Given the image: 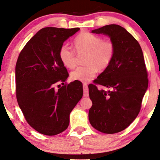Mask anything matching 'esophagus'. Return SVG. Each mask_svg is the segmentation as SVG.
Masks as SVG:
<instances>
[{
  "label": "esophagus",
  "mask_w": 160,
  "mask_h": 160,
  "mask_svg": "<svg viewBox=\"0 0 160 160\" xmlns=\"http://www.w3.org/2000/svg\"><path fill=\"white\" fill-rule=\"evenodd\" d=\"M83 96H88V85L86 83H83Z\"/></svg>",
  "instance_id": "1"
}]
</instances>
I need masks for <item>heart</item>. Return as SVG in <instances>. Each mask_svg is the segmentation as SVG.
<instances>
[{
    "mask_svg": "<svg viewBox=\"0 0 160 160\" xmlns=\"http://www.w3.org/2000/svg\"><path fill=\"white\" fill-rule=\"evenodd\" d=\"M75 51L78 54H86L85 65L78 67L71 74L74 81L86 83L95 77L97 71L106 70L111 64L116 53V45L110 40H103L100 36L90 32H82L74 40ZM59 58L65 67L74 69L77 64L75 52L67 44L59 51Z\"/></svg>",
    "mask_w": 160,
    "mask_h": 160,
    "instance_id": "1",
    "label": "heart"
}]
</instances>
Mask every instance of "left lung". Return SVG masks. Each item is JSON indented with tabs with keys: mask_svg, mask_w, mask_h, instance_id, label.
Here are the masks:
<instances>
[{
	"mask_svg": "<svg viewBox=\"0 0 160 160\" xmlns=\"http://www.w3.org/2000/svg\"><path fill=\"white\" fill-rule=\"evenodd\" d=\"M92 32L108 35L116 53L110 66L88 85L93 104L88 119L96 130L113 134L127 128L139 114L148 86V70L140 44L124 28L108 25ZM96 85L110 90H98Z\"/></svg>",
	"mask_w": 160,
	"mask_h": 160,
	"instance_id": "1",
	"label": "left lung"
}]
</instances>
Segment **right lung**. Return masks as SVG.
I'll use <instances>...</instances> for the list:
<instances>
[{
	"mask_svg": "<svg viewBox=\"0 0 160 160\" xmlns=\"http://www.w3.org/2000/svg\"><path fill=\"white\" fill-rule=\"evenodd\" d=\"M80 30L48 27L39 30L21 50L15 66V93L26 121L36 131L56 135L69 126V114L83 96L81 82L65 83L69 73L59 51ZM59 82L63 84L58 90Z\"/></svg>",
	"mask_w": 160,
	"mask_h": 160,
	"instance_id": "right-lung-1",
	"label": "right lung"
}]
</instances>
